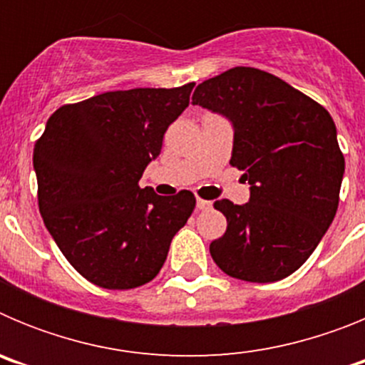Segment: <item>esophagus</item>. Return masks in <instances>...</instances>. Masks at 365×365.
<instances>
[{
    "mask_svg": "<svg viewBox=\"0 0 365 365\" xmlns=\"http://www.w3.org/2000/svg\"><path fill=\"white\" fill-rule=\"evenodd\" d=\"M197 208H199V210H208V208H212V202L205 201V199H201V197H197Z\"/></svg>",
    "mask_w": 365,
    "mask_h": 365,
    "instance_id": "1",
    "label": "esophagus"
}]
</instances>
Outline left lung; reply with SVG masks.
Returning a JSON list of instances; mask_svg holds the SVG:
<instances>
[{"instance_id": "1", "label": "left lung", "mask_w": 365, "mask_h": 365, "mask_svg": "<svg viewBox=\"0 0 365 365\" xmlns=\"http://www.w3.org/2000/svg\"><path fill=\"white\" fill-rule=\"evenodd\" d=\"M192 104L232 122L230 164L250 185L245 205L215 201L227 217V232L210 243L215 265L252 283L291 276L336 215L346 160L333 118L307 95L254 67L205 80Z\"/></svg>"}]
</instances>
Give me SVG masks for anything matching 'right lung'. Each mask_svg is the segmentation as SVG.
<instances>
[{
    "label": "right lung",
    "instance_id": "right-lung-1",
    "mask_svg": "<svg viewBox=\"0 0 365 365\" xmlns=\"http://www.w3.org/2000/svg\"><path fill=\"white\" fill-rule=\"evenodd\" d=\"M193 86L109 91L62 106L34 144L40 214L87 282L109 291L151 282L192 215V192L160 197L138 180Z\"/></svg>",
    "mask_w": 365,
    "mask_h": 365
}]
</instances>
